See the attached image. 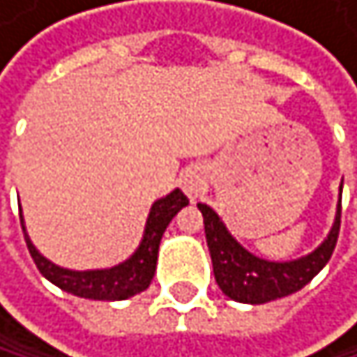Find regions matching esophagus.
<instances>
[{
  "instance_id": "esophagus-1",
  "label": "esophagus",
  "mask_w": 357,
  "mask_h": 357,
  "mask_svg": "<svg viewBox=\"0 0 357 357\" xmlns=\"http://www.w3.org/2000/svg\"><path fill=\"white\" fill-rule=\"evenodd\" d=\"M180 184H182V190L188 197H197L205 188V177H203L201 169H186L182 173V177H180Z\"/></svg>"
}]
</instances>
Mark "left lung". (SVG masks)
<instances>
[{"label": "left lung", "mask_w": 357, "mask_h": 357, "mask_svg": "<svg viewBox=\"0 0 357 357\" xmlns=\"http://www.w3.org/2000/svg\"><path fill=\"white\" fill-rule=\"evenodd\" d=\"M203 214L205 240L212 255V268L220 291L244 304H266L284 296L300 291L317 276L330 261L334 252L338 231H340V203L330 236L324 244L310 255L296 259V261H266L248 252L236 238L227 231L218 214L205 203H197Z\"/></svg>", "instance_id": "obj_1"}]
</instances>
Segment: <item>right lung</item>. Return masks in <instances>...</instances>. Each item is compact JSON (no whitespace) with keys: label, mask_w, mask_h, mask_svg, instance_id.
Masks as SVG:
<instances>
[{"label":"right lung","mask_w":357,"mask_h":357,"mask_svg":"<svg viewBox=\"0 0 357 357\" xmlns=\"http://www.w3.org/2000/svg\"><path fill=\"white\" fill-rule=\"evenodd\" d=\"M184 205H188V199L180 188H175L167 197L158 199L152 205V210H149L143 240L139 248L135 250V255L126 259L124 264L109 268V270L75 272V270L59 268L36 250V246L31 244V240L25 233L23 216H21V227H23L25 242H27V248H29V255L33 259L36 268L47 280L57 284L59 289L73 296H79V298H87V300H126L145 291L149 282H152L154 272H156L162 233L173 220V216L180 212Z\"/></svg>","instance_id":"1"}]
</instances>
